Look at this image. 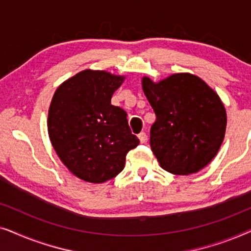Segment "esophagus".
<instances>
[{"label": "esophagus", "mask_w": 251, "mask_h": 251, "mask_svg": "<svg viewBox=\"0 0 251 251\" xmlns=\"http://www.w3.org/2000/svg\"><path fill=\"white\" fill-rule=\"evenodd\" d=\"M138 138H139V142L142 143V144L147 142V135H146L145 132H140L139 135H138Z\"/></svg>", "instance_id": "1"}]
</instances>
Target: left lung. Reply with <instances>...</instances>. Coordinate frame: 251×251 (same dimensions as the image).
<instances>
[{
  "label": "left lung",
  "instance_id": "1",
  "mask_svg": "<svg viewBox=\"0 0 251 251\" xmlns=\"http://www.w3.org/2000/svg\"><path fill=\"white\" fill-rule=\"evenodd\" d=\"M143 91L156 115L150 144L160 166L175 175H191L211 162L226 130V111L219 96L197 75L177 73L164 80H142Z\"/></svg>",
  "mask_w": 251,
  "mask_h": 251
}]
</instances>
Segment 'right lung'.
<instances>
[{
  "label": "right lung",
  "mask_w": 251,
  "mask_h": 251,
  "mask_svg": "<svg viewBox=\"0 0 251 251\" xmlns=\"http://www.w3.org/2000/svg\"><path fill=\"white\" fill-rule=\"evenodd\" d=\"M125 76L84 70L61 83L48 114V132L68 170L89 183H104L121 173L126 155L139 139L126 113L111 104Z\"/></svg>",
  "instance_id": "obj_1"
}]
</instances>
